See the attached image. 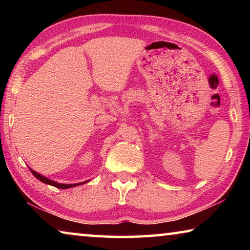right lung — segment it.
I'll list each match as a JSON object with an SVG mask.
<instances>
[{
    "instance_id": "1",
    "label": "right lung",
    "mask_w": 250,
    "mask_h": 250,
    "mask_svg": "<svg viewBox=\"0 0 250 250\" xmlns=\"http://www.w3.org/2000/svg\"><path fill=\"white\" fill-rule=\"evenodd\" d=\"M29 170H31V172L33 173V175L36 177L37 180H40L41 182H43V183H45V184H48V185H52V186H55V188H62V189H65V188H74V186H78V185H82V184H83V183H87L88 181H86V182H83V183H76V184H61V183H57V182H55V181H52V180H49V179H47V177H45V176H43V175H41V174H39V173L37 172H35V171H33L32 168H29Z\"/></svg>"
}]
</instances>
